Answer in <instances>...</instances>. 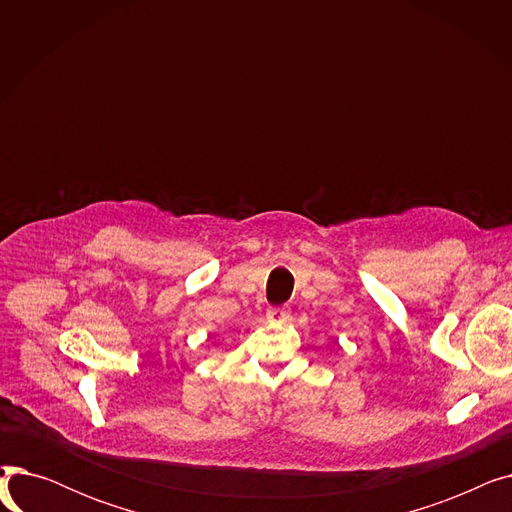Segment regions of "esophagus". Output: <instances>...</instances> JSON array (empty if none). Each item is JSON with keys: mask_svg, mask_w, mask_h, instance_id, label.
I'll return each instance as SVG.
<instances>
[{"mask_svg": "<svg viewBox=\"0 0 512 512\" xmlns=\"http://www.w3.org/2000/svg\"><path fill=\"white\" fill-rule=\"evenodd\" d=\"M265 315H267V321H272V324H284L290 313L284 307H272V309H267Z\"/></svg>", "mask_w": 512, "mask_h": 512, "instance_id": "obj_1", "label": "esophagus"}]
</instances>
